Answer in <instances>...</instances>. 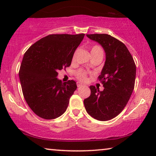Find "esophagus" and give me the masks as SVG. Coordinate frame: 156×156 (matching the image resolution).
I'll list each match as a JSON object with an SVG mask.
<instances>
[{
  "instance_id": "obj_1",
  "label": "esophagus",
  "mask_w": 156,
  "mask_h": 156,
  "mask_svg": "<svg viewBox=\"0 0 156 156\" xmlns=\"http://www.w3.org/2000/svg\"><path fill=\"white\" fill-rule=\"evenodd\" d=\"M76 85H77L78 87H81L83 84H82V83H80V82H77V83H76Z\"/></svg>"
}]
</instances>
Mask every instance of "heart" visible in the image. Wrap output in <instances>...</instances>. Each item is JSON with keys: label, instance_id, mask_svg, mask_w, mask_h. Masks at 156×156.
I'll return each mask as SVG.
<instances>
[{"label": "heart", "instance_id": "obj_1", "mask_svg": "<svg viewBox=\"0 0 156 156\" xmlns=\"http://www.w3.org/2000/svg\"><path fill=\"white\" fill-rule=\"evenodd\" d=\"M99 51L102 52L101 49L100 48L99 46H97V45L93 46L92 48H91V53H95L97 52H99ZM73 58H74V56ZM76 76L79 80L81 81H83V82H84V81L87 80V73L84 71V70H79L78 72H76Z\"/></svg>", "mask_w": 156, "mask_h": 156}]
</instances>
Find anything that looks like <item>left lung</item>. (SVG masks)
Here are the masks:
<instances>
[{
  "label": "left lung",
  "instance_id": "8db88e82",
  "mask_svg": "<svg viewBox=\"0 0 156 156\" xmlns=\"http://www.w3.org/2000/svg\"><path fill=\"white\" fill-rule=\"evenodd\" d=\"M87 36L102 46L106 61L99 76L104 90L89 87L91 95L84 100V107L97 120L108 121L122 112L131 97L135 85L136 65L126 46L119 40L107 34Z\"/></svg>",
  "mask_w": 156,
  "mask_h": 156
}]
</instances>
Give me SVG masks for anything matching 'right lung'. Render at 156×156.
<instances>
[{"label": "right lung", "mask_w": 156, "mask_h": 156, "mask_svg": "<svg viewBox=\"0 0 156 156\" xmlns=\"http://www.w3.org/2000/svg\"><path fill=\"white\" fill-rule=\"evenodd\" d=\"M84 34H54L34 43L26 51L19 78L29 107L44 119H54L67 110L69 99L76 89L74 80L62 82L58 71L69 67L76 49Z\"/></svg>", "instance_id": "obj_1"}]
</instances>
